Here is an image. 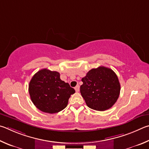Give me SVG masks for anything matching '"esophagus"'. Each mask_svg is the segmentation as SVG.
I'll list each match as a JSON object with an SVG mask.
<instances>
[{"mask_svg":"<svg viewBox=\"0 0 149 149\" xmlns=\"http://www.w3.org/2000/svg\"><path fill=\"white\" fill-rule=\"evenodd\" d=\"M74 90H75V91H76L77 92H79V90H80V86H79V85H77V86L74 88Z\"/></svg>","mask_w":149,"mask_h":149,"instance_id":"34e87169","label":"esophagus"}]
</instances>
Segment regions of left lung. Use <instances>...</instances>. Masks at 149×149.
I'll return each instance as SVG.
<instances>
[{
	"mask_svg": "<svg viewBox=\"0 0 149 149\" xmlns=\"http://www.w3.org/2000/svg\"><path fill=\"white\" fill-rule=\"evenodd\" d=\"M80 93L87 106L93 110L104 111L116 102L120 92L118 77L113 70L100 66L92 69L82 79Z\"/></svg>",
	"mask_w": 149,
	"mask_h": 149,
	"instance_id": "1",
	"label": "left lung"
}]
</instances>
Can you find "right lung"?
Returning a JSON list of instances; mask_svg holds the SVG:
<instances>
[{"mask_svg":"<svg viewBox=\"0 0 149 149\" xmlns=\"http://www.w3.org/2000/svg\"><path fill=\"white\" fill-rule=\"evenodd\" d=\"M31 100L39 110L54 114L67 106L70 95L75 90L60 79V74L43 69L32 77L29 84Z\"/></svg>","mask_w":149,"mask_h":149,"instance_id":"add662e5","label":"right lung"}]
</instances>
